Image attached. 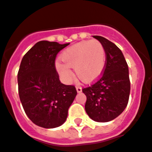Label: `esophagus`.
Instances as JSON below:
<instances>
[{"label":"esophagus","mask_w":152,"mask_h":152,"mask_svg":"<svg viewBox=\"0 0 152 152\" xmlns=\"http://www.w3.org/2000/svg\"><path fill=\"white\" fill-rule=\"evenodd\" d=\"M76 91H77V93H81L82 92L81 87H80V86H76Z\"/></svg>","instance_id":"1"}]
</instances>
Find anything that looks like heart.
<instances>
[{
  "label": "heart",
  "instance_id": "1",
  "mask_svg": "<svg viewBox=\"0 0 152 152\" xmlns=\"http://www.w3.org/2000/svg\"><path fill=\"white\" fill-rule=\"evenodd\" d=\"M63 64L57 62L56 68L62 79L69 82L74 68L76 76L82 82L91 83L101 76L105 66L106 54L104 46L97 40L77 42L63 51L60 56Z\"/></svg>",
  "mask_w": 152,
  "mask_h": 152
}]
</instances>
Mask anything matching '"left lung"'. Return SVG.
Segmentation results:
<instances>
[{
	"label": "left lung",
	"mask_w": 152,
	"mask_h": 152,
	"mask_svg": "<svg viewBox=\"0 0 152 152\" xmlns=\"http://www.w3.org/2000/svg\"><path fill=\"white\" fill-rule=\"evenodd\" d=\"M104 46L106 63L104 73L97 81L83 88L87 97L85 111L93 121L107 122L124 111L129 101V69L122 50L102 36H93Z\"/></svg>",
	"instance_id": "obj_1"
}]
</instances>
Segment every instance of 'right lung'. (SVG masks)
<instances>
[{
	"label": "right lung",
	"mask_w": 152,
	"mask_h": 152,
	"mask_svg": "<svg viewBox=\"0 0 152 152\" xmlns=\"http://www.w3.org/2000/svg\"><path fill=\"white\" fill-rule=\"evenodd\" d=\"M69 43L40 41L28 50L18 73L19 97L25 112L37 126H60L77 92L73 85L59 80L55 60L56 55Z\"/></svg>",
	"instance_id": "add662e5"
}]
</instances>
